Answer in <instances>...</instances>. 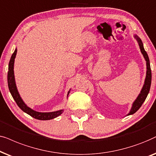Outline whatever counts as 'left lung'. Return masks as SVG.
Returning a JSON list of instances; mask_svg holds the SVG:
<instances>
[{
  "instance_id": "1",
  "label": "left lung",
  "mask_w": 156,
  "mask_h": 156,
  "mask_svg": "<svg viewBox=\"0 0 156 156\" xmlns=\"http://www.w3.org/2000/svg\"><path fill=\"white\" fill-rule=\"evenodd\" d=\"M134 37H135V38L137 40V41H138L141 53H142L143 57H144V58L146 61L147 71H146V79H145L144 85H143L142 90H141L140 93L138 95V96L137 97L136 101H135L133 103L132 108H131V109H130V113L128 114V115H132V114L136 113V112L141 107V105H142L143 102L145 101V100H146V98H147V95H148V94L149 91H150V88H151V76H151L150 61H149V58H148V54H147L146 51H145L144 48H143L142 41H141L140 38H139L138 36H137L136 35Z\"/></svg>"
}]
</instances>
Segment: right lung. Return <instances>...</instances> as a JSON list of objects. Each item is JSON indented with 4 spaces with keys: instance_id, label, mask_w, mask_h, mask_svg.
<instances>
[{
    "instance_id": "add662e5",
    "label": "right lung",
    "mask_w": 156,
    "mask_h": 156,
    "mask_svg": "<svg viewBox=\"0 0 156 156\" xmlns=\"http://www.w3.org/2000/svg\"><path fill=\"white\" fill-rule=\"evenodd\" d=\"M17 53V49L16 48L15 51L12 55L11 58H10L9 64H8V88L11 95L13 96V99L15 100L16 103H17L18 107L22 110L23 111L26 113L28 115L32 116L33 118H36V119L41 120H51L53 118H55L59 116L63 112V110H60V111H54V112H50V113H41V112H37L34 110L31 109L30 108L27 106L25 104V103L23 101L21 97L20 96L19 93L17 90V87H16V81H15V76H14V61H15V58ZM70 90L68 93V96L69 94Z\"/></svg>"
}]
</instances>
